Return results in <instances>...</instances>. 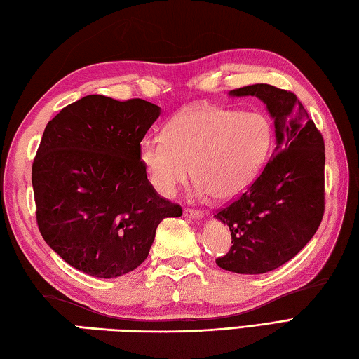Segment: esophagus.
Segmentation results:
<instances>
[{
	"mask_svg": "<svg viewBox=\"0 0 359 359\" xmlns=\"http://www.w3.org/2000/svg\"><path fill=\"white\" fill-rule=\"evenodd\" d=\"M184 213H185V217L193 218V219H202V218H204V212L196 210V208H187Z\"/></svg>",
	"mask_w": 359,
	"mask_h": 359,
	"instance_id": "esophagus-1",
	"label": "esophagus"
}]
</instances>
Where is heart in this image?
Here are the masks:
<instances>
[{"label": "heart", "instance_id": "obj_1", "mask_svg": "<svg viewBox=\"0 0 359 359\" xmlns=\"http://www.w3.org/2000/svg\"><path fill=\"white\" fill-rule=\"evenodd\" d=\"M275 126L264 111L196 105L168 122L165 136H144L140 161L161 196L191 174L198 191L229 201L250 187L269 160Z\"/></svg>", "mask_w": 359, "mask_h": 359}]
</instances>
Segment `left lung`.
Segmentation results:
<instances>
[{
    "label": "left lung",
    "mask_w": 359,
    "mask_h": 359,
    "mask_svg": "<svg viewBox=\"0 0 359 359\" xmlns=\"http://www.w3.org/2000/svg\"><path fill=\"white\" fill-rule=\"evenodd\" d=\"M229 95H256L265 103L275 121L276 147L254 184L215 215L229 226L232 237L229 252L217 265L240 275H260L295 257L322 223L325 144L290 90L251 84Z\"/></svg>",
    "instance_id": "1"
}]
</instances>
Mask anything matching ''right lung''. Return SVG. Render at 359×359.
Returning <instances> with one entry per match:
<instances>
[{
  "mask_svg": "<svg viewBox=\"0 0 359 359\" xmlns=\"http://www.w3.org/2000/svg\"><path fill=\"white\" fill-rule=\"evenodd\" d=\"M160 107L86 95L62 108L42 135L32 163L37 226L74 269L117 278L149 256L161 219L182 207L155 191L140 142Z\"/></svg>",
  "mask_w": 359,
  "mask_h": 359,
  "instance_id": "obj_1",
  "label": "right lung"
}]
</instances>
